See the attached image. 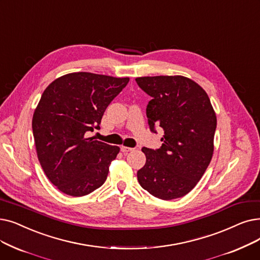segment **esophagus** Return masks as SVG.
I'll return each instance as SVG.
<instances>
[{
	"label": "esophagus",
	"instance_id": "34e87169",
	"mask_svg": "<svg viewBox=\"0 0 260 260\" xmlns=\"http://www.w3.org/2000/svg\"><path fill=\"white\" fill-rule=\"evenodd\" d=\"M121 151L123 152V153H128V152H132V151H134V149L133 148H127V146H121Z\"/></svg>",
	"mask_w": 260,
	"mask_h": 260
}]
</instances>
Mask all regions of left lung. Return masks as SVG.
<instances>
[{
	"instance_id": "left-lung-1",
	"label": "left lung",
	"mask_w": 260,
	"mask_h": 260,
	"mask_svg": "<svg viewBox=\"0 0 260 260\" xmlns=\"http://www.w3.org/2000/svg\"><path fill=\"white\" fill-rule=\"evenodd\" d=\"M152 100L146 106L150 129L165 132L159 149L142 148L146 161L137 172L140 186L161 200L182 198L205 173L213 154L217 117L200 85L182 75L137 77Z\"/></svg>"
}]
</instances>
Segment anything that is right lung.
<instances>
[{"label": "right lung", "instance_id": "obj_1", "mask_svg": "<svg viewBox=\"0 0 260 260\" xmlns=\"http://www.w3.org/2000/svg\"><path fill=\"white\" fill-rule=\"evenodd\" d=\"M129 82L89 72L69 73L44 90L32 116L39 162L61 192L83 197L102 186L120 148L88 138L110 102Z\"/></svg>", "mask_w": 260, "mask_h": 260}]
</instances>
